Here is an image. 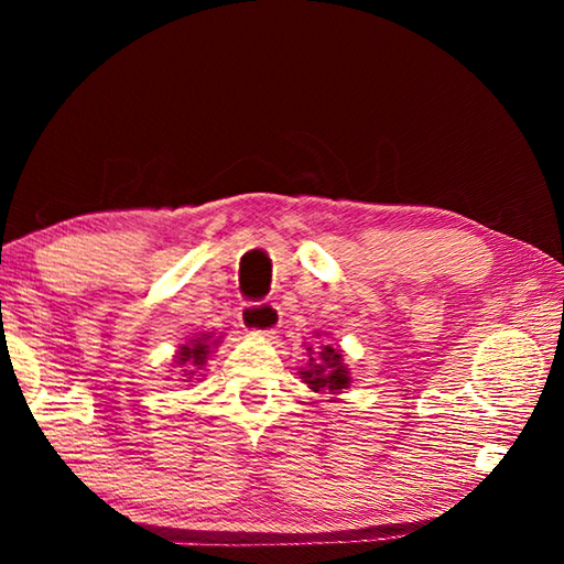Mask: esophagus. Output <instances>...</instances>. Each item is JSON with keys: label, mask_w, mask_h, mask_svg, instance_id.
Wrapping results in <instances>:
<instances>
[{"label": "esophagus", "mask_w": 564, "mask_h": 564, "mask_svg": "<svg viewBox=\"0 0 564 564\" xmlns=\"http://www.w3.org/2000/svg\"><path fill=\"white\" fill-rule=\"evenodd\" d=\"M238 321H241V326L248 333H256V336H271L281 323V308L271 301L243 303L241 311H238Z\"/></svg>", "instance_id": "1"}]
</instances>
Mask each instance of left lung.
<instances>
[{"label": "left lung", "mask_w": 564, "mask_h": 564, "mask_svg": "<svg viewBox=\"0 0 564 564\" xmlns=\"http://www.w3.org/2000/svg\"><path fill=\"white\" fill-rule=\"evenodd\" d=\"M301 378L316 390V393H338V390L348 388L350 383L348 368L340 362V350L330 346H323L318 358H311L308 368L301 370Z\"/></svg>", "instance_id": "8db88e82"}]
</instances>
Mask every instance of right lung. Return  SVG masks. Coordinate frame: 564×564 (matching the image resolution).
I'll return each mask as SVG.
<instances>
[{"mask_svg": "<svg viewBox=\"0 0 564 564\" xmlns=\"http://www.w3.org/2000/svg\"><path fill=\"white\" fill-rule=\"evenodd\" d=\"M206 356H208V338H198L194 343H188V346H181L178 350V366H184L186 376H196L198 370L206 366Z\"/></svg>", "mask_w": 564, "mask_h": 564, "instance_id": "obj_1", "label": "right lung"}]
</instances>
